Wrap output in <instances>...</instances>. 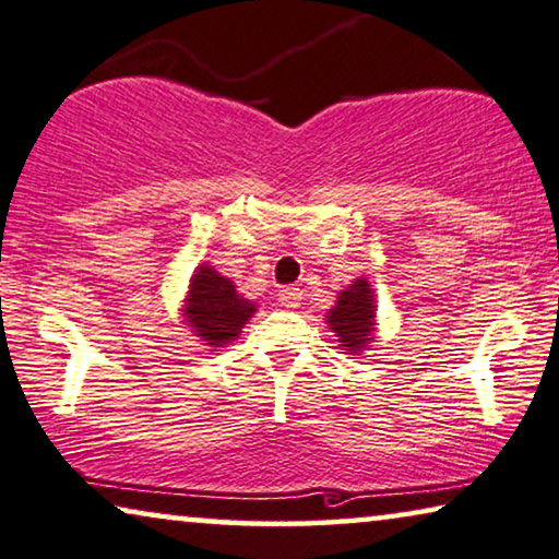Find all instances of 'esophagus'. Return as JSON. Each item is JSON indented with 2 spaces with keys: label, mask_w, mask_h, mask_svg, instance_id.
Masks as SVG:
<instances>
[{
  "label": "esophagus",
  "mask_w": 559,
  "mask_h": 559,
  "mask_svg": "<svg viewBox=\"0 0 559 559\" xmlns=\"http://www.w3.org/2000/svg\"><path fill=\"white\" fill-rule=\"evenodd\" d=\"M301 298H304V290L296 288V286H283L278 290V301H281V306H286V308H296L298 304H301Z\"/></svg>",
  "instance_id": "esophagus-1"
}]
</instances>
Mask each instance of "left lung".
I'll use <instances>...</instances> for the list:
<instances>
[{"label": "left lung", "mask_w": 559, "mask_h": 559, "mask_svg": "<svg viewBox=\"0 0 559 559\" xmlns=\"http://www.w3.org/2000/svg\"><path fill=\"white\" fill-rule=\"evenodd\" d=\"M373 290L364 278L354 281V286L341 290L336 306L329 311L326 323L336 333V341L346 352H361V348L371 341V326H373Z\"/></svg>", "instance_id": "8db88e82"}]
</instances>
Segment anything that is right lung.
I'll use <instances>...</instances> for the list:
<instances>
[{
	"label": "right lung",
	"instance_id": "right-lung-1",
	"mask_svg": "<svg viewBox=\"0 0 559 559\" xmlns=\"http://www.w3.org/2000/svg\"><path fill=\"white\" fill-rule=\"evenodd\" d=\"M255 313V306L236 294V286L211 265H200L190 281L186 301L188 326H193L207 346H223L243 329V323Z\"/></svg>",
	"mask_w": 559,
	"mask_h": 559
}]
</instances>
